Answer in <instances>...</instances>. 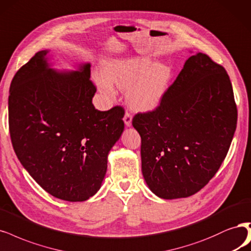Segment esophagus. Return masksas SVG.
<instances>
[{"label":"esophagus","instance_id":"obj_1","mask_svg":"<svg viewBox=\"0 0 251 251\" xmlns=\"http://www.w3.org/2000/svg\"><path fill=\"white\" fill-rule=\"evenodd\" d=\"M124 122H125V125L126 126H132V115H131V113H128V112H126L125 116H124Z\"/></svg>","mask_w":251,"mask_h":251}]
</instances>
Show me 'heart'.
Returning a JSON list of instances; mask_svg holds the SVG:
<instances>
[{"label":"heart","mask_w":251,"mask_h":251,"mask_svg":"<svg viewBox=\"0 0 251 251\" xmlns=\"http://www.w3.org/2000/svg\"><path fill=\"white\" fill-rule=\"evenodd\" d=\"M171 68L155 63L150 57L135 56L111 60L96 75L99 88L109 96L126 90L128 107L138 112L157 109L165 98L171 83Z\"/></svg>","instance_id":"b5f03b06"}]
</instances>
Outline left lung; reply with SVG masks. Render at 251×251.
I'll return each mask as SVG.
<instances>
[{
	"instance_id": "1",
	"label": "left lung",
	"mask_w": 251,
	"mask_h": 251,
	"mask_svg": "<svg viewBox=\"0 0 251 251\" xmlns=\"http://www.w3.org/2000/svg\"><path fill=\"white\" fill-rule=\"evenodd\" d=\"M229 76L220 64L197 53L185 62L161 105L138 113L142 175L163 200L200 191L226 159L237 126Z\"/></svg>"
}]
</instances>
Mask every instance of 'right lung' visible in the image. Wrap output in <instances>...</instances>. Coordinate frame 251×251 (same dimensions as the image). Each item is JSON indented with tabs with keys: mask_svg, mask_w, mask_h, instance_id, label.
Returning <instances> with one entry per match:
<instances>
[{
	"mask_svg": "<svg viewBox=\"0 0 251 251\" xmlns=\"http://www.w3.org/2000/svg\"><path fill=\"white\" fill-rule=\"evenodd\" d=\"M40 50L13 76L8 111L13 150L24 168L48 193L66 201L96 194L108 154L122 136L123 107L94 108L90 64L57 72Z\"/></svg>",
	"mask_w": 251,
	"mask_h": 251,
	"instance_id": "add662e5",
	"label": "right lung"
}]
</instances>
